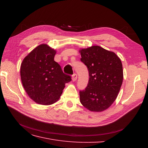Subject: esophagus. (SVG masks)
Returning <instances> with one entry per match:
<instances>
[{"mask_svg":"<svg viewBox=\"0 0 148 148\" xmlns=\"http://www.w3.org/2000/svg\"><path fill=\"white\" fill-rule=\"evenodd\" d=\"M77 79V75L76 73H74L73 75H72V81L75 82L76 81V80Z\"/></svg>","mask_w":148,"mask_h":148,"instance_id":"obj_1","label":"esophagus"}]
</instances>
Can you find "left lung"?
Returning <instances> with one entry per match:
<instances>
[{
	"label": "left lung",
	"mask_w": 148,
	"mask_h": 148,
	"mask_svg": "<svg viewBox=\"0 0 148 148\" xmlns=\"http://www.w3.org/2000/svg\"><path fill=\"white\" fill-rule=\"evenodd\" d=\"M80 53L89 77L86 88L79 91L80 102L91 111L104 110L115 101L122 86V62L114 52L97 46L83 49Z\"/></svg>",
	"instance_id": "obj_1"
}]
</instances>
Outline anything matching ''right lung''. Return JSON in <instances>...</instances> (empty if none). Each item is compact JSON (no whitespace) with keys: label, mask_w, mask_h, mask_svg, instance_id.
Returning a JSON list of instances; mask_svg holds the SVG:
<instances>
[{"label":"right lung","mask_w":148,"mask_h":148,"mask_svg":"<svg viewBox=\"0 0 148 148\" xmlns=\"http://www.w3.org/2000/svg\"><path fill=\"white\" fill-rule=\"evenodd\" d=\"M56 51L47 44L36 47L23 59L20 75L26 93L35 102L51 105L60 98L65 84L71 80L54 61Z\"/></svg>","instance_id":"obj_1"}]
</instances>
